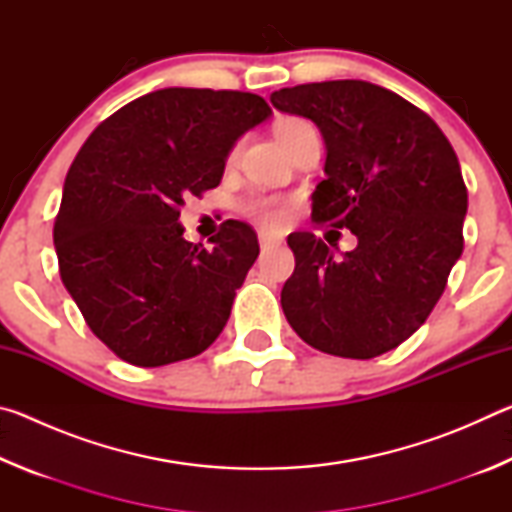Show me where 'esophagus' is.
Wrapping results in <instances>:
<instances>
[{
    "label": "esophagus",
    "instance_id": "obj_1",
    "mask_svg": "<svg viewBox=\"0 0 512 512\" xmlns=\"http://www.w3.org/2000/svg\"><path fill=\"white\" fill-rule=\"evenodd\" d=\"M259 246H262L264 250H268V248H275V246H280L282 244V239L280 237H275L273 232H268V230H259Z\"/></svg>",
    "mask_w": 512,
    "mask_h": 512
}]
</instances>
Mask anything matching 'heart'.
<instances>
[{"label": "heart", "instance_id": "obj_1", "mask_svg": "<svg viewBox=\"0 0 512 512\" xmlns=\"http://www.w3.org/2000/svg\"><path fill=\"white\" fill-rule=\"evenodd\" d=\"M307 128H311V124L305 119H284L277 124L275 135H277V140L287 146L293 137L302 131H307ZM248 212L255 214L257 219H262L266 225H273V228L275 225H282L284 219H287V210H284V205L268 201V198H257V201L248 205Z\"/></svg>", "mask_w": 512, "mask_h": 512}]
</instances>
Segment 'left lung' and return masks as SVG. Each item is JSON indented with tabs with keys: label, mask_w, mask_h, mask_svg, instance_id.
<instances>
[{
	"label": "left lung",
	"mask_w": 512,
	"mask_h": 512,
	"mask_svg": "<svg viewBox=\"0 0 512 512\" xmlns=\"http://www.w3.org/2000/svg\"><path fill=\"white\" fill-rule=\"evenodd\" d=\"M271 103L314 121L325 180L311 219L357 235L336 259L329 241L293 232L296 255L282 309L302 341L345 359H372L418 329L463 253L467 189L452 144L427 112L368 81L284 88Z\"/></svg>",
	"instance_id": "left-lung-1"
}]
</instances>
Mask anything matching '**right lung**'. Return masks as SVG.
Here are the masks:
<instances>
[{
    "label": "right lung",
    "mask_w": 512,
    "mask_h": 512,
    "mask_svg": "<svg viewBox=\"0 0 512 512\" xmlns=\"http://www.w3.org/2000/svg\"><path fill=\"white\" fill-rule=\"evenodd\" d=\"M268 117L250 92L164 88L126 103L81 146L54 223L60 280L119 359L167 366L223 332L257 235L230 219L212 248L192 244L180 205L219 185L232 146Z\"/></svg>",
    "instance_id": "1"
}]
</instances>
